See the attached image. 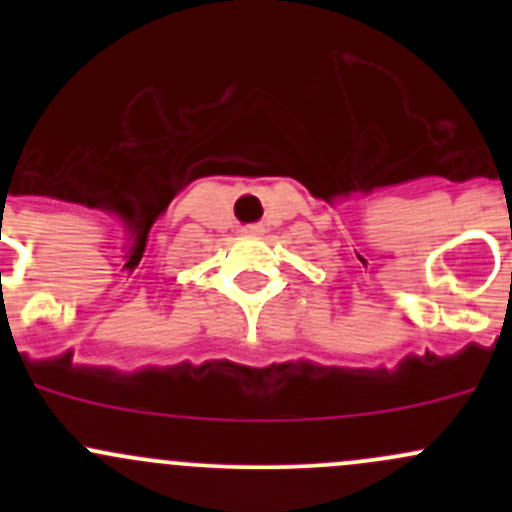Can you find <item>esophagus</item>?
<instances>
[{"instance_id": "1", "label": "esophagus", "mask_w": 512, "mask_h": 512, "mask_svg": "<svg viewBox=\"0 0 512 512\" xmlns=\"http://www.w3.org/2000/svg\"><path fill=\"white\" fill-rule=\"evenodd\" d=\"M242 232H245V235H260L262 227L260 225H250V227H245V230H242Z\"/></svg>"}]
</instances>
